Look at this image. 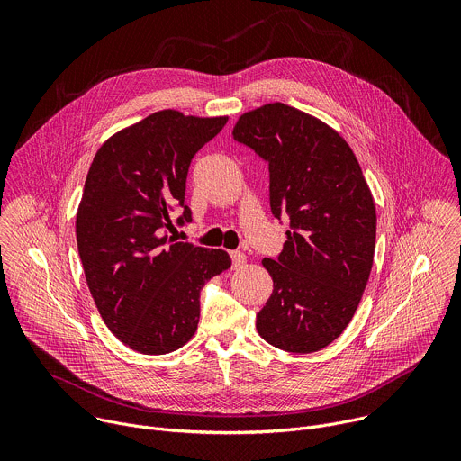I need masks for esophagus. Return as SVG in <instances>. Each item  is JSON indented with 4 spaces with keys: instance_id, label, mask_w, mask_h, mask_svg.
<instances>
[{
    "instance_id": "esophagus-1",
    "label": "esophagus",
    "mask_w": 461,
    "mask_h": 461,
    "mask_svg": "<svg viewBox=\"0 0 461 461\" xmlns=\"http://www.w3.org/2000/svg\"><path fill=\"white\" fill-rule=\"evenodd\" d=\"M230 257H231V265H233V268H240L244 262H246V255L242 253V251H231L230 253Z\"/></svg>"
}]
</instances>
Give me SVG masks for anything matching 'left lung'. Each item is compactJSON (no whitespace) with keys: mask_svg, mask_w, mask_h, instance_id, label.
<instances>
[{"mask_svg":"<svg viewBox=\"0 0 461 461\" xmlns=\"http://www.w3.org/2000/svg\"><path fill=\"white\" fill-rule=\"evenodd\" d=\"M233 139L268 164L272 215L290 219L279 257L262 260L274 292L257 332L286 352H317L343 334L368 283L372 193L336 131L286 104L242 114Z\"/></svg>","mask_w":461,"mask_h":461,"instance_id":"obj_1","label":"left lung"}]
</instances>
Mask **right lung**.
I'll return each instance as SVG.
<instances>
[{"label":"right lung","mask_w":461,"mask_h":461,"mask_svg":"<svg viewBox=\"0 0 461 461\" xmlns=\"http://www.w3.org/2000/svg\"><path fill=\"white\" fill-rule=\"evenodd\" d=\"M228 118L158 111L113 135L95 155L77 213V242L87 286L109 330L140 354H169L199 324L201 290L228 270L222 249L167 237L184 204L193 157Z\"/></svg>","instance_id":"right-lung-1"}]
</instances>
